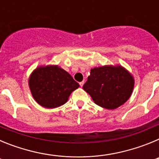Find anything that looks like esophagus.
I'll list each match as a JSON object with an SVG mask.
<instances>
[{
	"label": "esophagus",
	"instance_id": "esophagus-1",
	"mask_svg": "<svg viewBox=\"0 0 159 159\" xmlns=\"http://www.w3.org/2000/svg\"><path fill=\"white\" fill-rule=\"evenodd\" d=\"M84 81H82V82L80 83V86L83 87V85H84Z\"/></svg>",
	"mask_w": 159,
	"mask_h": 159
}]
</instances>
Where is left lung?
<instances>
[{
    "instance_id": "left-lung-1",
    "label": "left lung",
    "mask_w": 159,
    "mask_h": 159,
    "mask_svg": "<svg viewBox=\"0 0 159 159\" xmlns=\"http://www.w3.org/2000/svg\"><path fill=\"white\" fill-rule=\"evenodd\" d=\"M133 88V77L120 66L95 67L83 86L97 105L111 110L123 104Z\"/></svg>"
}]
</instances>
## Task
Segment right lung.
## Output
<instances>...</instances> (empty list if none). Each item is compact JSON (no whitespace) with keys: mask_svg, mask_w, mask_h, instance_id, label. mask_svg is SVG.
<instances>
[{"mask_svg":"<svg viewBox=\"0 0 159 159\" xmlns=\"http://www.w3.org/2000/svg\"><path fill=\"white\" fill-rule=\"evenodd\" d=\"M29 83L35 100L47 108L64 104L70 94L80 86L69 73L58 66L38 67L31 75Z\"/></svg>","mask_w":159,"mask_h":159,"instance_id":"add662e5","label":"right lung"}]
</instances>
